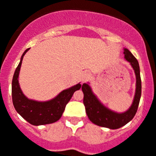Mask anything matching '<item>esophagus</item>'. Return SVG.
I'll return each mask as SVG.
<instances>
[{
  "label": "esophagus",
  "mask_w": 156,
  "mask_h": 156,
  "mask_svg": "<svg viewBox=\"0 0 156 156\" xmlns=\"http://www.w3.org/2000/svg\"><path fill=\"white\" fill-rule=\"evenodd\" d=\"M90 78V74H89V72H84V73H83L81 76V80L83 82L84 81H87Z\"/></svg>",
  "instance_id": "34e87169"
}]
</instances>
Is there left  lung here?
Here are the masks:
<instances>
[{"label":"left lung","instance_id":"1","mask_svg":"<svg viewBox=\"0 0 156 156\" xmlns=\"http://www.w3.org/2000/svg\"><path fill=\"white\" fill-rule=\"evenodd\" d=\"M124 58L130 62L136 75V93L132 106L124 113H116L104 107L98 101L91 90L88 84H82V91L84 93V102L86 114L94 124L101 127L111 129H116L129 123L134 117L139 105L140 98L142 94V81L140 76V68L138 62L132 53L127 49H124Z\"/></svg>","mask_w":156,"mask_h":156}]
</instances>
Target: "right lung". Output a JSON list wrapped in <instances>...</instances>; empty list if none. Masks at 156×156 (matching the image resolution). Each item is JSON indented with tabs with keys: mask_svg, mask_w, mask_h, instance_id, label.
Here are the masks:
<instances>
[{
	"mask_svg": "<svg viewBox=\"0 0 156 156\" xmlns=\"http://www.w3.org/2000/svg\"><path fill=\"white\" fill-rule=\"evenodd\" d=\"M29 49H26L21 57V60L14 72L12 80V100L16 112L23 119L32 125H43L52 124L61 118L70 99L75 91L79 90L81 84L71 87L62 91L54 99L48 102H37L28 99L23 94L19 84V74L24 54Z\"/></svg>",
	"mask_w": 156,
	"mask_h": 156,
	"instance_id": "1",
	"label": "right lung"
}]
</instances>
